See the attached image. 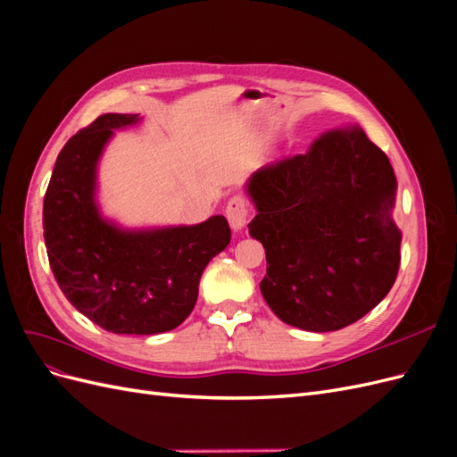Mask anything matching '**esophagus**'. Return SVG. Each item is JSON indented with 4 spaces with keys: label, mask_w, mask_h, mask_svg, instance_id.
I'll return each instance as SVG.
<instances>
[{
    "label": "esophagus",
    "mask_w": 457,
    "mask_h": 457,
    "mask_svg": "<svg viewBox=\"0 0 457 457\" xmlns=\"http://www.w3.org/2000/svg\"><path fill=\"white\" fill-rule=\"evenodd\" d=\"M225 215L234 230H242L247 223V219H250V207H247V200L240 195L232 196L227 204Z\"/></svg>",
    "instance_id": "esophagus-1"
}]
</instances>
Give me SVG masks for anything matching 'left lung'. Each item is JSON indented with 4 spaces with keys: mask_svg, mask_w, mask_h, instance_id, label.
I'll return each instance as SVG.
<instances>
[{
    "mask_svg": "<svg viewBox=\"0 0 457 457\" xmlns=\"http://www.w3.org/2000/svg\"><path fill=\"white\" fill-rule=\"evenodd\" d=\"M245 188L257 210L250 234L267 255L261 294L280 320L334 331L389 294L403 240L391 217L396 179L361 128L324 133Z\"/></svg>",
    "mask_w": 457,
    "mask_h": 457,
    "instance_id": "8db88e82",
    "label": "left lung"
}]
</instances>
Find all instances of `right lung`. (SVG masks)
Instances as JSON below:
<instances>
[{"instance_id": "obj_1", "label": "right lung", "mask_w": 457, "mask_h": 457, "mask_svg": "<svg viewBox=\"0 0 457 457\" xmlns=\"http://www.w3.org/2000/svg\"><path fill=\"white\" fill-rule=\"evenodd\" d=\"M137 114H103L64 145L44 200V238L59 287L112 334L170 331L192 312L207 262L230 242L223 215L200 225L123 230L95 202L96 162Z\"/></svg>"}]
</instances>
